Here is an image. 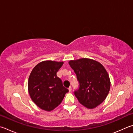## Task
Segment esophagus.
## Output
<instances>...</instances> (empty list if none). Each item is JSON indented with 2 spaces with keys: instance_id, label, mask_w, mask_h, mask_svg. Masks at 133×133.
<instances>
[{
  "instance_id": "obj_1",
  "label": "esophagus",
  "mask_w": 133,
  "mask_h": 133,
  "mask_svg": "<svg viewBox=\"0 0 133 133\" xmlns=\"http://www.w3.org/2000/svg\"><path fill=\"white\" fill-rule=\"evenodd\" d=\"M69 91L70 92H71V87H70L69 88Z\"/></svg>"
}]
</instances>
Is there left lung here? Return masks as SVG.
Here are the masks:
<instances>
[{"instance_id":"1","label":"left lung","mask_w":133,"mask_h":133,"mask_svg":"<svg viewBox=\"0 0 133 133\" xmlns=\"http://www.w3.org/2000/svg\"><path fill=\"white\" fill-rule=\"evenodd\" d=\"M79 84L74 95L78 102L88 109H94L105 101L110 88V81L103 65L96 60L81 58L69 62Z\"/></svg>"}]
</instances>
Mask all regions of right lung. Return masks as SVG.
I'll return each instance as SVG.
<instances>
[{"instance_id":"obj_1","label":"right lung","mask_w":133,"mask_h":133,"mask_svg":"<svg viewBox=\"0 0 133 133\" xmlns=\"http://www.w3.org/2000/svg\"><path fill=\"white\" fill-rule=\"evenodd\" d=\"M63 62L45 60L34 67L29 76L28 90L31 99L38 107L51 111L59 106L68 92L56 76Z\"/></svg>"}]
</instances>
